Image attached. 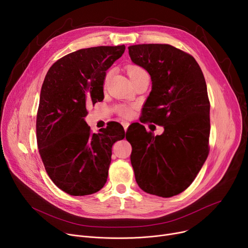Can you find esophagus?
I'll list each match as a JSON object with an SVG mask.
<instances>
[{
	"label": "esophagus",
	"instance_id": "34e87169",
	"mask_svg": "<svg viewBox=\"0 0 248 248\" xmlns=\"http://www.w3.org/2000/svg\"><path fill=\"white\" fill-rule=\"evenodd\" d=\"M128 125H129V124H128V123H125V122H124V123H123V126H124V132H126V131H127V127H128Z\"/></svg>",
	"mask_w": 248,
	"mask_h": 248
}]
</instances>
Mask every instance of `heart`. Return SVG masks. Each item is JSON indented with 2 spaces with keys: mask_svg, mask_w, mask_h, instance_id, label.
I'll list each match as a JSON object with an SVG mask.
<instances>
[{
  "mask_svg": "<svg viewBox=\"0 0 248 248\" xmlns=\"http://www.w3.org/2000/svg\"><path fill=\"white\" fill-rule=\"evenodd\" d=\"M141 72H146V71L142 69V68L139 67V66H128V68H127V73H128L129 78H132V77H134V76H136V75H138V74H140ZM109 74H110V72H108V74L106 75V78H104V84H107L108 78H109ZM117 110H119V112H120V114L122 116H124V117L131 116V114L133 112L132 108H129V107H126V106L120 107Z\"/></svg>",
  "mask_w": 248,
  "mask_h": 248,
  "instance_id": "heart-1",
  "label": "heart"
}]
</instances>
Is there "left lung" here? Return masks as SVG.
I'll return each instance as SVG.
<instances>
[{
    "instance_id": "left-lung-1",
    "label": "left lung",
    "mask_w": 248,
    "mask_h": 248,
    "mask_svg": "<svg viewBox=\"0 0 248 248\" xmlns=\"http://www.w3.org/2000/svg\"><path fill=\"white\" fill-rule=\"evenodd\" d=\"M128 54L151 75L144 121L164 126L161 136L148 133L140 124L127 129L136 181L149 194L172 197L191 185L209 153L210 102L205 78L193 56L171 45H132Z\"/></svg>"
}]
</instances>
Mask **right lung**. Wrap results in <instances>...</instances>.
Returning a JSON list of instances; mask_svg holds the SVG:
<instances>
[{
  "label": "right lung",
  "instance_id": "1",
  "mask_svg": "<svg viewBox=\"0 0 248 248\" xmlns=\"http://www.w3.org/2000/svg\"><path fill=\"white\" fill-rule=\"evenodd\" d=\"M124 50V45L77 50L56 61L45 76L36 121L38 149L50 179L72 196L104 186L112 145L126 137L119 123L91 134L85 122L86 106L103 99L107 70Z\"/></svg>",
  "mask_w": 248,
  "mask_h": 248
}]
</instances>
